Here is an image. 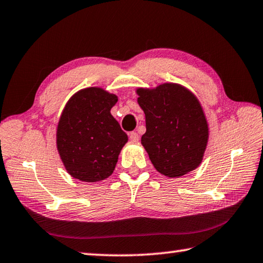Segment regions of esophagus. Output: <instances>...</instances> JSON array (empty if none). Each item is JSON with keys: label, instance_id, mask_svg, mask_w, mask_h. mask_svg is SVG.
I'll return each instance as SVG.
<instances>
[{"label": "esophagus", "instance_id": "obj_1", "mask_svg": "<svg viewBox=\"0 0 263 263\" xmlns=\"http://www.w3.org/2000/svg\"><path fill=\"white\" fill-rule=\"evenodd\" d=\"M128 137H130V139L132 141H138V140H139V135H138V133L135 132V131L128 133Z\"/></svg>", "mask_w": 263, "mask_h": 263}]
</instances>
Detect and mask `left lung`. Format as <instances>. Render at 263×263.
I'll list each match as a JSON object with an SVG mask.
<instances>
[{
    "mask_svg": "<svg viewBox=\"0 0 263 263\" xmlns=\"http://www.w3.org/2000/svg\"><path fill=\"white\" fill-rule=\"evenodd\" d=\"M144 111L146 132L141 145L154 168L167 177H181L202 163L209 124L201 102L180 83L136 89Z\"/></svg>",
    "mask_w": 263,
    "mask_h": 263,
    "instance_id": "8db88e82",
    "label": "left lung"
}]
</instances>
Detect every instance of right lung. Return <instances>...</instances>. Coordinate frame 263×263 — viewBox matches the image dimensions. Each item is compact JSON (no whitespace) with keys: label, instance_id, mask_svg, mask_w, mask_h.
<instances>
[{"label":"right lung","instance_id":"add662e5","mask_svg":"<svg viewBox=\"0 0 263 263\" xmlns=\"http://www.w3.org/2000/svg\"><path fill=\"white\" fill-rule=\"evenodd\" d=\"M118 97L101 87L80 89L66 103L57 126V149L68 174L100 182L112 174L128 138L111 115Z\"/></svg>","mask_w":263,"mask_h":263}]
</instances>
